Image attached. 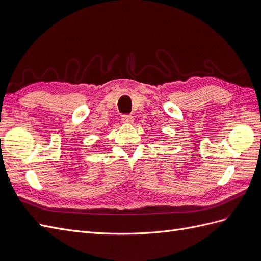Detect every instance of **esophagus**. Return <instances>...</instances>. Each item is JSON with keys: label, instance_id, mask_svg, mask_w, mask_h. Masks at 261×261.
<instances>
[{"label": "esophagus", "instance_id": "esophagus-1", "mask_svg": "<svg viewBox=\"0 0 261 261\" xmlns=\"http://www.w3.org/2000/svg\"><path fill=\"white\" fill-rule=\"evenodd\" d=\"M122 121H123V123L130 124V123L134 122V117L132 115H129V114H124L122 116Z\"/></svg>", "mask_w": 261, "mask_h": 261}]
</instances>
